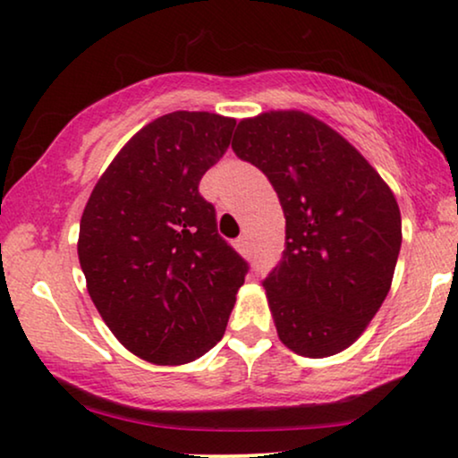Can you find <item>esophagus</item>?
<instances>
[{
    "label": "esophagus",
    "mask_w": 458,
    "mask_h": 458,
    "mask_svg": "<svg viewBox=\"0 0 458 458\" xmlns=\"http://www.w3.org/2000/svg\"><path fill=\"white\" fill-rule=\"evenodd\" d=\"M235 248L240 250V252L243 254V256H248L250 254V243H248V237H237L235 240Z\"/></svg>",
    "instance_id": "esophagus-1"
}]
</instances>
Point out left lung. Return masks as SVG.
I'll return each mask as SVG.
<instances>
[{"label": "left lung", "instance_id": "8db88e82", "mask_svg": "<svg viewBox=\"0 0 458 458\" xmlns=\"http://www.w3.org/2000/svg\"><path fill=\"white\" fill-rule=\"evenodd\" d=\"M231 148L267 174L284 208V256L262 281L279 340L312 359L348 348L396 268L403 221L390 187L340 133L298 110L242 121Z\"/></svg>", "mask_w": 458, "mask_h": 458}]
</instances>
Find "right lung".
<instances>
[{"label":"right lung","instance_id":"add662e5","mask_svg":"<svg viewBox=\"0 0 458 458\" xmlns=\"http://www.w3.org/2000/svg\"><path fill=\"white\" fill-rule=\"evenodd\" d=\"M233 127L210 112L156 118L116 154L81 218L79 262L93 304L124 348L156 365L208 352L248 275L198 190Z\"/></svg>","mask_w":458,"mask_h":458}]
</instances>
